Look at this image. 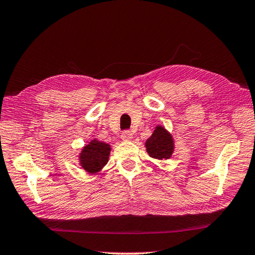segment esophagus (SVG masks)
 <instances>
[{
  "instance_id": "esophagus-1",
  "label": "esophagus",
  "mask_w": 255,
  "mask_h": 255,
  "mask_svg": "<svg viewBox=\"0 0 255 255\" xmlns=\"http://www.w3.org/2000/svg\"><path fill=\"white\" fill-rule=\"evenodd\" d=\"M132 137H133V134L131 133V131H124L121 135V138L123 141H131Z\"/></svg>"
}]
</instances>
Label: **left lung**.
<instances>
[{
    "mask_svg": "<svg viewBox=\"0 0 255 255\" xmlns=\"http://www.w3.org/2000/svg\"><path fill=\"white\" fill-rule=\"evenodd\" d=\"M145 147L151 157L157 160H167L174 151V141L170 132H167L163 127L157 126L152 135L146 140Z\"/></svg>",
    "mask_w": 255,
    "mask_h": 255,
    "instance_id": "8db88e82",
    "label": "left lung"
}]
</instances>
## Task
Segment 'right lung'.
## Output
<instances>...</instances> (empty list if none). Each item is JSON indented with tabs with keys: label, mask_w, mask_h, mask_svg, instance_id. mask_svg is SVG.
I'll use <instances>...</instances> for the list:
<instances>
[{
	"label": "right lung",
	"mask_w": 255,
	"mask_h": 255,
	"mask_svg": "<svg viewBox=\"0 0 255 255\" xmlns=\"http://www.w3.org/2000/svg\"><path fill=\"white\" fill-rule=\"evenodd\" d=\"M110 152H111L110 144L92 140L89 144H86L80 153V165L88 173L95 174L102 170L108 163Z\"/></svg>",
	"instance_id": "1"
}]
</instances>
